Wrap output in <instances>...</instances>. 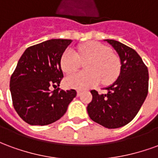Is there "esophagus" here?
Wrapping results in <instances>:
<instances>
[{"mask_svg":"<svg viewBox=\"0 0 158 158\" xmlns=\"http://www.w3.org/2000/svg\"><path fill=\"white\" fill-rule=\"evenodd\" d=\"M81 93H82L81 90H78V91H77V96H80V95H81Z\"/></svg>","mask_w":158,"mask_h":158,"instance_id":"1","label":"esophagus"}]
</instances>
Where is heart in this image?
I'll use <instances>...</instances> for the list:
<instances>
[{"mask_svg":"<svg viewBox=\"0 0 158 158\" xmlns=\"http://www.w3.org/2000/svg\"><path fill=\"white\" fill-rule=\"evenodd\" d=\"M80 59L85 62L87 72L74 73L65 79L66 85L74 89H86L97 85L101 81L109 85L118 78L120 71L118 58L109 49L98 42H89L79 48ZM61 69L66 73L75 71L80 66V60L73 50L66 49L60 58Z\"/></svg>","mask_w":158,"mask_h":158,"instance_id":"heart-1","label":"heart"}]
</instances>
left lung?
I'll return each mask as SVG.
<instances>
[{"mask_svg":"<svg viewBox=\"0 0 158 158\" xmlns=\"http://www.w3.org/2000/svg\"><path fill=\"white\" fill-rule=\"evenodd\" d=\"M112 45L120 58V73L113 85L100 95L93 89L92 101L87 112L94 122L107 129H117L132 120L142 106L148 93V70L139 54L121 42L104 40Z\"/></svg>","mask_w":158,"mask_h":158,"instance_id":"obj_1","label":"left lung"}]
</instances>
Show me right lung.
<instances>
[{"instance_id": "obj_1", "label": "right lung", "mask_w": 158, "mask_h": 158, "mask_svg": "<svg viewBox=\"0 0 158 158\" xmlns=\"http://www.w3.org/2000/svg\"><path fill=\"white\" fill-rule=\"evenodd\" d=\"M72 40L52 39L32 45L19 60L10 79L12 104L19 117L30 125H47L67 112L75 89L50 90L63 77L60 58Z\"/></svg>"}]
</instances>
